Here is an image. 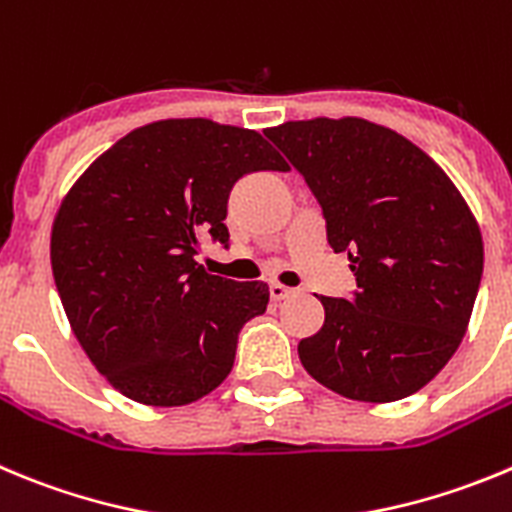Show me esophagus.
Wrapping results in <instances>:
<instances>
[{
  "instance_id": "34e87169",
  "label": "esophagus",
  "mask_w": 512,
  "mask_h": 512,
  "mask_svg": "<svg viewBox=\"0 0 512 512\" xmlns=\"http://www.w3.org/2000/svg\"><path fill=\"white\" fill-rule=\"evenodd\" d=\"M294 289L284 287V284H269V297L274 299V302H281V299H287L292 297Z\"/></svg>"
}]
</instances>
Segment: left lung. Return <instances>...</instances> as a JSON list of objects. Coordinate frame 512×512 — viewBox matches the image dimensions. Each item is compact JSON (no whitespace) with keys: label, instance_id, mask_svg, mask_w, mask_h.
<instances>
[{"label":"left lung","instance_id":"obj_1","mask_svg":"<svg viewBox=\"0 0 512 512\" xmlns=\"http://www.w3.org/2000/svg\"><path fill=\"white\" fill-rule=\"evenodd\" d=\"M304 177L327 243L348 253L358 289L320 297L325 325L299 360L353 401L406 398L449 363L482 279V236L444 170L365 119L287 121L264 131Z\"/></svg>","mask_w":512,"mask_h":512}]
</instances>
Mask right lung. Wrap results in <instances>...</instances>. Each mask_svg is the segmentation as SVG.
<instances>
[{
    "label": "right lung",
    "mask_w": 512,
    "mask_h": 512,
    "mask_svg": "<svg viewBox=\"0 0 512 512\" xmlns=\"http://www.w3.org/2000/svg\"><path fill=\"white\" fill-rule=\"evenodd\" d=\"M261 170L289 167L256 131L154 121L103 152L60 205V302L98 373L131 401L203 398L231 373L241 327L266 312V284L198 264L205 241L228 248L233 185Z\"/></svg>",
    "instance_id": "1"
}]
</instances>
